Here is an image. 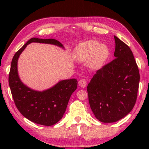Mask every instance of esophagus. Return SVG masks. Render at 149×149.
Here are the masks:
<instances>
[{
	"label": "esophagus",
	"mask_w": 149,
	"mask_h": 149,
	"mask_svg": "<svg viewBox=\"0 0 149 149\" xmlns=\"http://www.w3.org/2000/svg\"><path fill=\"white\" fill-rule=\"evenodd\" d=\"M86 85H87V81L86 80H85V79H81V80L79 81V85L81 87L84 88V87H86Z\"/></svg>",
	"instance_id": "esophagus-1"
}]
</instances>
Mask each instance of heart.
I'll list each match as a JSON object with an SVG mask.
<instances>
[{
  "label": "heart",
  "instance_id": "obj_1",
  "mask_svg": "<svg viewBox=\"0 0 149 149\" xmlns=\"http://www.w3.org/2000/svg\"><path fill=\"white\" fill-rule=\"evenodd\" d=\"M109 55L110 49L107 45L100 44L96 40H90L79 45L75 48L73 56L79 62L89 60L91 68L97 69L102 66Z\"/></svg>",
  "mask_w": 149,
  "mask_h": 149
}]
</instances>
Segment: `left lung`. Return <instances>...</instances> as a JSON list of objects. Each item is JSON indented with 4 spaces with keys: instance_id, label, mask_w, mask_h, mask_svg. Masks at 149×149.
Here are the masks:
<instances>
[{
    "instance_id": "8db88e82",
    "label": "left lung",
    "mask_w": 149,
    "mask_h": 149,
    "mask_svg": "<svg viewBox=\"0 0 149 149\" xmlns=\"http://www.w3.org/2000/svg\"><path fill=\"white\" fill-rule=\"evenodd\" d=\"M114 38L115 58L97 70L87 87L91 111L102 123H113L130 113L139 87V70L132 52Z\"/></svg>"
}]
</instances>
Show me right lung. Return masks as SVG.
<instances>
[{
	"label": "right lung",
	"mask_w": 149,
	"mask_h": 149,
	"mask_svg": "<svg viewBox=\"0 0 149 149\" xmlns=\"http://www.w3.org/2000/svg\"><path fill=\"white\" fill-rule=\"evenodd\" d=\"M48 43L64 47L54 38H32L14 55L9 74V84L14 102L20 113L34 123L51 126L62 119L69 99L77 88L75 79L61 81L52 88L43 91L32 90L26 86L17 74V60L19 55L31 42Z\"/></svg>",
	"instance_id": "1"
}]
</instances>
